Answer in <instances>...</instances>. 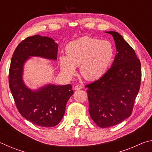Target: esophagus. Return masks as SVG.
<instances>
[{
	"instance_id": "34e87169",
	"label": "esophagus",
	"mask_w": 152,
	"mask_h": 152,
	"mask_svg": "<svg viewBox=\"0 0 152 152\" xmlns=\"http://www.w3.org/2000/svg\"><path fill=\"white\" fill-rule=\"evenodd\" d=\"M82 88V87L80 85H76L75 86V87H74V90H75V91H78V90H80Z\"/></svg>"
}]
</instances>
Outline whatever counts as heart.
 Here are the masks:
<instances>
[{
  "label": "heart",
  "mask_w": 152,
  "mask_h": 152,
  "mask_svg": "<svg viewBox=\"0 0 152 152\" xmlns=\"http://www.w3.org/2000/svg\"><path fill=\"white\" fill-rule=\"evenodd\" d=\"M66 54L60 57L61 68L64 73L72 76L76 73V67L80 66L81 75L84 78L95 80L109 70L115 50L108 41L86 36L68 43Z\"/></svg>",
  "instance_id": "b5f03b06"
}]
</instances>
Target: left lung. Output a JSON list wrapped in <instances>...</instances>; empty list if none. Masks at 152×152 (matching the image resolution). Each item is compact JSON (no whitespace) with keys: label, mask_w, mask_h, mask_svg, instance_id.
Here are the masks:
<instances>
[{"label":"left lung","mask_w":152,"mask_h":152,"mask_svg":"<svg viewBox=\"0 0 152 152\" xmlns=\"http://www.w3.org/2000/svg\"><path fill=\"white\" fill-rule=\"evenodd\" d=\"M114 38L117 53L112 66L97 80L86 84L89 113L101 128L121 123L132 115L140 88V60L119 33L107 32Z\"/></svg>","instance_id":"1"}]
</instances>
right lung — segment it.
I'll use <instances>...</instances> for the list:
<instances>
[{
  "label": "right lung",
  "mask_w": 152,
  "mask_h": 152,
  "mask_svg": "<svg viewBox=\"0 0 152 152\" xmlns=\"http://www.w3.org/2000/svg\"><path fill=\"white\" fill-rule=\"evenodd\" d=\"M58 48L51 38L31 36L17 45L11 58L9 84L15 104L25 119L40 127H55L61 121L67 102L74 93L72 86L49 84L33 92L23 82V66L29 56L56 60Z\"/></svg>",
  "instance_id": "right-lung-1"
}]
</instances>
